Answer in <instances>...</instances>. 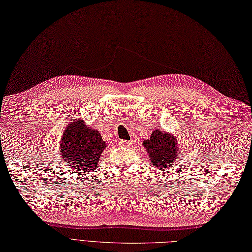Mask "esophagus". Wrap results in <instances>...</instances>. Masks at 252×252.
<instances>
[{"mask_svg":"<svg viewBox=\"0 0 252 252\" xmlns=\"http://www.w3.org/2000/svg\"><path fill=\"white\" fill-rule=\"evenodd\" d=\"M133 144V141H126V140H119V145L121 146H128Z\"/></svg>","mask_w":252,"mask_h":252,"instance_id":"obj_1","label":"esophagus"}]
</instances>
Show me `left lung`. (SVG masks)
<instances>
[{"label": "left lung", "instance_id": "left-lung-1", "mask_svg": "<svg viewBox=\"0 0 252 252\" xmlns=\"http://www.w3.org/2000/svg\"><path fill=\"white\" fill-rule=\"evenodd\" d=\"M143 147L148 153V160L160 169L172 167L180 157L179 144L175 137L160 129H154L151 138L143 141Z\"/></svg>", "mask_w": 252, "mask_h": 252}]
</instances>
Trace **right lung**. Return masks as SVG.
<instances>
[{
	"mask_svg": "<svg viewBox=\"0 0 252 252\" xmlns=\"http://www.w3.org/2000/svg\"><path fill=\"white\" fill-rule=\"evenodd\" d=\"M106 148L99 131L87 126L81 119L71 120L60 141V155L68 172L89 173L97 168L99 157Z\"/></svg>",
	"mask_w": 252,
	"mask_h": 252,
	"instance_id": "1",
	"label": "right lung"
}]
</instances>
